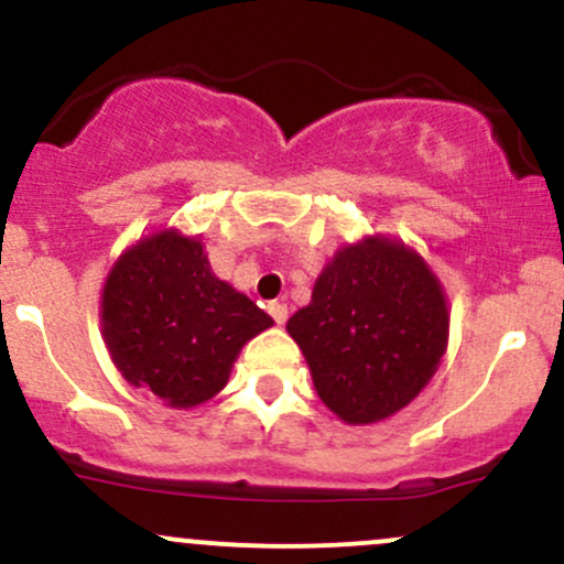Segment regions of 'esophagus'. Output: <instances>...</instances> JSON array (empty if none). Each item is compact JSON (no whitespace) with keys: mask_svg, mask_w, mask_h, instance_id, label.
<instances>
[{"mask_svg":"<svg viewBox=\"0 0 564 564\" xmlns=\"http://www.w3.org/2000/svg\"><path fill=\"white\" fill-rule=\"evenodd\" d=\"M269 314L276 325H284L288 323V304H282V301H271Z\"/></svg>","mask_w":564,"mask_h":564,"instance_id":"esophagus-1","label":"esophagus"}]
</instances>
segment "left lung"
<instances>
[{"mask_svg":"<svg viewBox=\"0 0 564 564\" xmlns=\"http://www.w3.org/2000/svg\"><path fill=\"white\" fill-rule=\"evenodd\" d=\"M449 314L433 271L387 239L344 247L288 333L314 390L349 425L387 420L420 395L446 349Z\"/></svg>","mask_w":564,"mask_h":564,"instance_id":"left-lung-1","label":"left lung"}]
</instances>
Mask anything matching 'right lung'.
<instances>
[{"instance_id": "1", "label": "right lung", "mask_w": 564, "mask_h": 564, "mask_svg": "<svg viewBox=\"0 0 564 564\" xmlns=\"http://www.w3.org/2000/svg\"><path fill=\"white\" fill-rule=\"evenodd\" d=\"M101 323L126 381L191 409L226 387L239 349L274 319L212 274L202 241L163 231L115 263Z\"/></svg>"}]
</instances>
